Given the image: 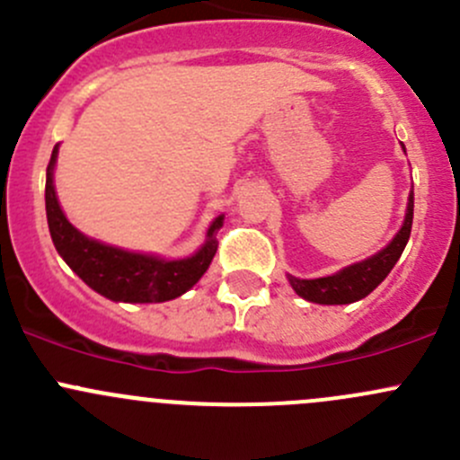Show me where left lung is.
<instances>
[{
    "mask_svg": "<svg viewBox=\"0 0 460 460\" xmlns=\"http://www.w3.org/2000/svg\"><path fill=\"white\" fill-rule=\"evenodd\" d=\"M411 220H414V191L410 193V202H407V216L402 222L401 231L396 238L378 252L376 256L363 260L358 264L342 269V271L333 273L327 278H316V280H300V278L289 276L291 287L300 298L309 300V303L318 305H349L356 300L369 296L380 282L387 278L394 264L401 258L402 249H405L407 240L411 234Z\"/></svg>",
    "mask_w": 460,
    "mask_h": 460,
    "instance_id": "left-lung-1",
    "label": "left lung"
}]
</instances>
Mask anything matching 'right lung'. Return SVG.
I'll return each instance as SVG.
<instances>
[{
    "label": "right lung",
    "instance_id": "obj_1",
    "mask_svg": "<svg viewBox=\"0 0 460 460\" xmlns=\"http://www.w3.org/2000/svg\"><path fill=\"white\" fill-rule=\"evenodd\" d=\"M58 146L46 169V217L50 238L68 267L97 294L119 303H164L182 296L204 276L217 252L216 234L225 216L208 226L207 243L198 253L184 260H160L142 253L109 247L82 235L59 208L53 187V166Z\"/></svg>",
    "mask_w": 460,
    "mask_h": 460
}]
</instances>
